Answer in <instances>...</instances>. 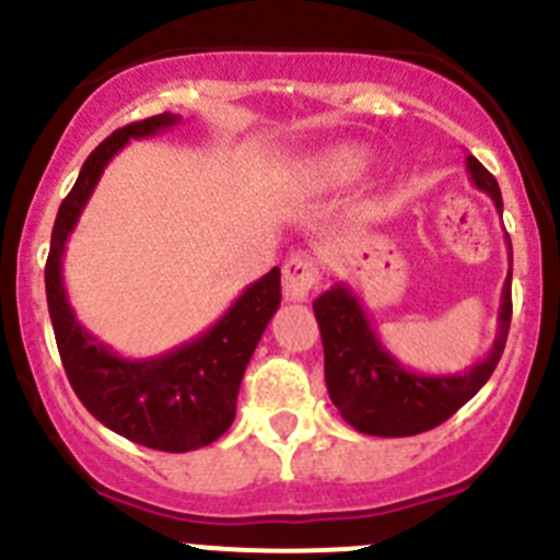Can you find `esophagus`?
I'll list each match as a JSON object with an SVG mask.
<instances>
[{
  "mask_svg": "<svg viewBox=\"0 0 560 560\" xmlns=\"http://www.w3.org/2000/svg\"><path fill=\"white\" fill-rule=\"evenodd\" d=\"M320 270L310 254H292L284 262V298L287 301H306L315 290Z\"/></svg>",
  "mask_w": 560,
  "mask_h": 560,
  "instance_id": "1",
  "label": "esophagus"
}]
</instances>
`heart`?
Segmentation results:
<instances>
[{"instance_id": "b5f03b06", "label": "heart", "mask_w": 560, "mask_h": 560, "mask_svg": "<svg viewBox=\"0 0 560 560\" xmlns=\"http://www.w3.org/2000/svg\"><path fill=\"white\" fill-rule=\"evenodd\" d=\"M370 151L357 143H339L323 151L315 162H312V179L320 187H342L351 185L353 179L370 168Z\"/></svg>"}]
</instances>
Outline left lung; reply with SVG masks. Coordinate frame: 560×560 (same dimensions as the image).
Returning a JSON list of instances; mask_svg holds the SVG:
<instances>
[{"instance_id": "8db88e82", "label": "left lung", "mask_w": 560, "mask_h": 560, "mask_svg": "<svg viewBox=\"0 0 560 560\" xmlns=\"http://www.w3.org/2000/svg\"><path fill=\"white\" fill-rule=\"evenodd\" d=\"M467 171L472 185L492 198L503 215L498 179L475 156H467ZM505 243H509V262L514 268L511 240L505 237ZM511 268L500 295L498 337L492 348L478 364L453 375H425L406 370L373 331L368 312L351 287L334 284L331 290L323 292L312 310L320 326L323 353H326L328 398L339 409L342 420L370 436H415L442 425L469 398H475L498 368L509 337Z\"/></svg>"}]
</instances>
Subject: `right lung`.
Segmentation results:
<instances>
[{"mask_svg": "<svg viewBox=\"0 0 560 560\" xmlns=\"http://www.w3.org/2000/svg\"><path fill=\"white\" fill-rule=\"evenodd\" d=\"M179 121L174 113L151 115L145 121L115 129L91 151L74 187L57 209L46 259L51 328L77 398L109 431L162 453L207 447L229 431L237 411L240 381L256 342L281 304V270L273 268L245 287L215 326L151 359L118 357L77 320L62 284V254L88 198L96 190L109 160L129 140L168 132Z\"/></svg>", "mask_w": 560, "mask_h": 560, "instance_id": "right-lung-1", "label": "right lung"}]
</instances>
